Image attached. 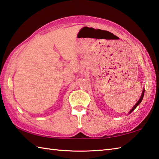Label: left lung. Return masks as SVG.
<instances>
[{
    "label": "left lung",
    "instance_id": "obj_1",
    "mask_svg": "<svg viewBox=\"0 0 159 159\" xmlns=\"http://www.w3.org/2000/svg\"><path fill=\"white\" fill-rule=\"evenodd\" d=\"M144 95V89H143V91H142V95H141V97H140V98H139V99L138 100V102H137V103H136L135 104H134V106L133 107V109H131V110L130 111V112H129V114H131L132 111H133L134 110V109H135L136 107H138V106L139 105V104L141 103V102H142V99H143Z\"/></svg>",
    "mask_w": 159,
    "mask_h": 159
}]
</instances>
